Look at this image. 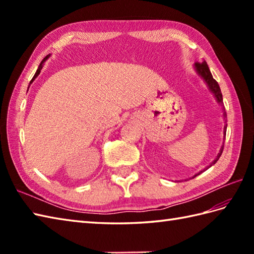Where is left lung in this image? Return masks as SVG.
Wrapping results in <instances>:
<instances>
[{"mask_svg":"<svg viewBox=\"0 0 254 254\" xmlns=\"http://www.w3.org/2000/svg\"><path fill=\"white\" fill-rule=\"evenodd\" d=\"M194 67H195V71H196V73L199 75V76H201V77L204 79V82L207 84L209 90L212 91V93L214 94L215 98H216V100H217L218 104H219L220 106H223L224 104H223V95H222V91H220V88H219V85H218V83L216 82V80H215V79L213 78V75H212V73H210V71H209L207 63L205 62V61H203V62H201V63H199V62H196L195 64H194ZM226 117H227V116H226V112L224 111V119H226ZM226 130H227V124H226V126L224 127V135H226ZM223 150H224V146H222V148H220L219 153H218V155H217V157L215 158V160L213 161V163L210 164L209 166H207L206 168H205L204 170H201L199 172H197V174H196L195 176H194V177H196V176H198V175H201L203 171L207 170V169L209 168V167H212L213 165L216 164V161L219 159L220 156H222Z\"/></svg>","mask_w":254,"mask_h":254,"instance_id":"8db88e82","label":"left lung"}]
</instances>
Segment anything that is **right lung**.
Returning a JSON list of instances; mask_svg holds the SVG:
<instances>
[{"label": "right lung", "mask_w": 254, "mask_h": 254, "mask_svg": "<svg viewBox=\"0 0 254 254\" xmlns=\"http://www.w3.org/2000/svg\"><path fill=\"white\" fill-rule=\"evenodd\" d=\"M49 57H50V55H49V56H47V57H46V58L44 59V60H42V61H41V63L39 64V66H38V69H37V72H36V73H35V75H34V77H32V79L30 80V84L32 83V80H35V78H36V77L38 76V75H39V74H40V72H41V68H42V66H44V63H45V61H46V60H47V59H48V58H49Z\"/></svg>", "instance_id": "add662e5"}]
</instances>
